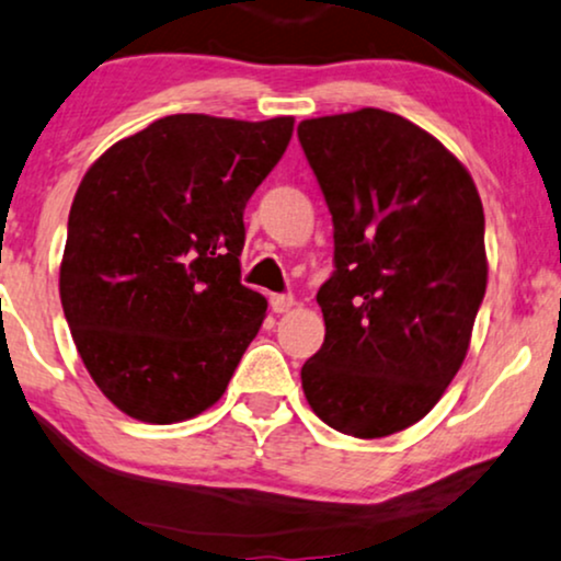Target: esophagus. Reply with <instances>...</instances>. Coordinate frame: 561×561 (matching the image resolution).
Masks as SVG:
<instances>
[{
  "label": "esophagus",
  "instance_id": "1",
  "mask_svg": "<svg viewBox=\"0 0 561 561\" xmlns=\"http://www.w3.org/2000/svg\"><path fill=\"white\" fill-rule=\"evenodd\" d=\"M268 305H272L274 313H287V310L295 308V297L293 295H272L268 297Z\"/></svg>",
  "mask_w": 561,
  "mask_h": 561
}]
</instances>
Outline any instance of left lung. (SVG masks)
Listing matches in <instances>:
<instances>
[{"instance_id":"left-lung-1","label":"left lung","mask_w":561,"mask_h":561,"mask_svg":"<svg viewBox=\"0 0 561 561\" xmlns=\"http://www.w3.org/2000/svg\"><path fill=\"white\" fill-rule=\"evenodd\" d=\"M297 137L333 219L336 272L318 289L325 339L302 365L310 409L375 439L427 416L456 378L486 293L471 173L396 113L305 118Z\"/></svg>"}]
</instances>
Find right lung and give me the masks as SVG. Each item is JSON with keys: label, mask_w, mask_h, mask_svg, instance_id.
<instances>
[{"label": "right lung", "mask_w": 561, "mask_h": 561, "mask_svg": "<svg viewBox=\"0 0 561 561\" xmlns=\"http://www.w3.org/2000/svg\"><path fill=\"white\" fill-rule=\"evenodd\" d=\"M295 118L175 113L108 147L69 209L59 295L105 399L150 424L222 399L266 318L240 285L243 209Z\"/></svg>", "instance_id": "right-lung-1"}]
</instances>
